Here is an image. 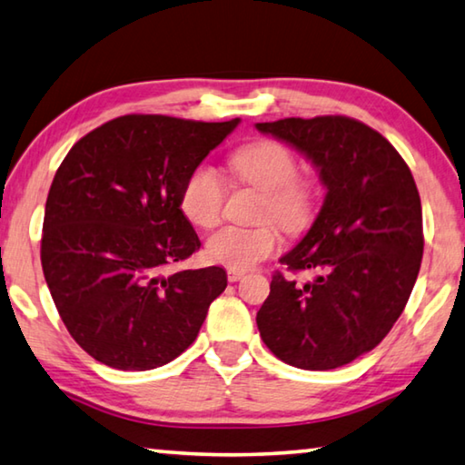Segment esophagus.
Here are the masks:
<instances>
[{
  "label": "esophagus",
  "mask_w": 465,
  "mask_h": 465,
  "mask_svg": "<svg viewBox=\"0 0 465 465\" xmlns=\"http://www.w3.org/2000/svg\"><path fill=\"white\" fill-rule=\"evenodd\" d=\"M243 274H246V271H240V269H227V279H230V282H235L243 279Z\"/></svg>",
  "instance_id": "34e87169"
}]
</instances>
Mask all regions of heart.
Masks as SVG:
<instances>
[{
    "label": "heart",
    "instance_id": "1",
    "mask_svg": "<svg viewBox=\"0 0 465 465\" xmlns=\"http://www.w3.org/2000/svg\"><path fill=\"white\" fill-rule=\"evenodd\" d=\"M232 174L262 193L261 217H271L289 233L308 227L316 209V193L308 180L297 178V160L277 141H254L230 155ZM225 184L209 166H196L180 193V209L199 227H213L222 219ZM279 232L271 222L240 227L225 225L211 233L204 254L230 269H250L279 248Z\"/></svg>",
    "mask_w": 465,
    "mask_h": 465
}]
</instances>
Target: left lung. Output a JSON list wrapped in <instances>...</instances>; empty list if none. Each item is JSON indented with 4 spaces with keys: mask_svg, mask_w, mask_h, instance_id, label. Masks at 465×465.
<instances>
[{
    "mask_svg": "<svg viewBox=\"0 0 465 465\" xmlns=\"http://www.w3.org/2000/svg\"><path fill=\"white\" fill-rule=\"evenodd\" d=\"M256 129L308 157L326 186L310 232L281 256L291 272L316 271V279L299 285L274 272L258 330L289 365L342 367L383 341L412 293L424 246L419 188L390 141L349 116Z\"/></svg>",
    "mask_w": 465,
    "mask_h": 465,
    "instance_id": "obj_1",
    "label": "left lung"
}]
</instances>
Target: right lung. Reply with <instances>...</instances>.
<instances>
[{"instance_id": "obj_1", "label": "right lung", "mask_w": 465, "mask_h": 465, "mask_svg": "<svg viewBox=\"0 0 465 465\" xmlns=\"http://www.w3.org/2000/svg\"><path fill=\"white\" fill-rule=\"evenodd\" d=\"M127 114L69 149L45 207L41 262L63 324L100 363L147 371L194 342L222 266L166 272L201 248L184 180L238 127Z\"/></svg>"}]
</instances>
